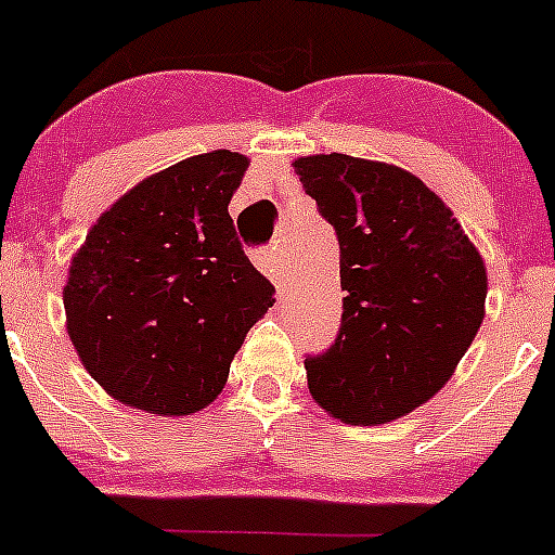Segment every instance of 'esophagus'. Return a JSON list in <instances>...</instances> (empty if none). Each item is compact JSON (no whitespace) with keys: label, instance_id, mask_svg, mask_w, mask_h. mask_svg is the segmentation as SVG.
Listing matches in <instances>:
<instances>
[{"label":"esophagus","instance_id":"obj_1","mask_svg":"<svg viewBox=\"0 0 555 555\" xmlns=\"http://www.w3.org/2000/svg\"><path fill=\"white\" fill-rule=\"evenodd\" d=\"M253 263H256L267 278H272L274 286H278V281H281V263H278V253H274V247H258V250L253 253Z\"/></svg>","mask_w":555,"mask_h":555}]
</instances>
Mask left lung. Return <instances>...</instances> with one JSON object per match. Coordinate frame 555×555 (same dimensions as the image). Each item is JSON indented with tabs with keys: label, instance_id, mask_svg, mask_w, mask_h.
<instances>
[{
	"label": "left lung",
	"instance_id": "1",
	"mask_svg": "<svg viewBox=\"0 0 555 555\" xmlns=\"http://www.w3.org/2000/svg\"><path fill=\"white\" fill-rule=\"evenodd\" d=\"M340 245L335 343L308 387L348 425L409 414L450 382L485 319L488 274L439 195L414 173L348 155L294 160Z\"/></svg>",
	"mask_w": 555,
	"mask_h": 555
}]
</instances>
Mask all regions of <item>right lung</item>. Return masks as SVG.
I'll return each instance as SVG.
<instances>
[{
  "label": "right lung",
  "mask_w": 555,
  "mask_h": 555,
  "mask_svg": "<svg viewBox=\"0 0 555 555\" xmlns=\"http://www.w3.org/2000/svg\"><path fill=\"white\" fill-rule=\"evenodd\" d=\"M247 157L215 150L135 184L87 234L65 286L67 332L119 403L182 416L212 403L272 308L229 202Z\"/></svg>",
  "instance_id": "right-lung-1"
}]
</instances>
